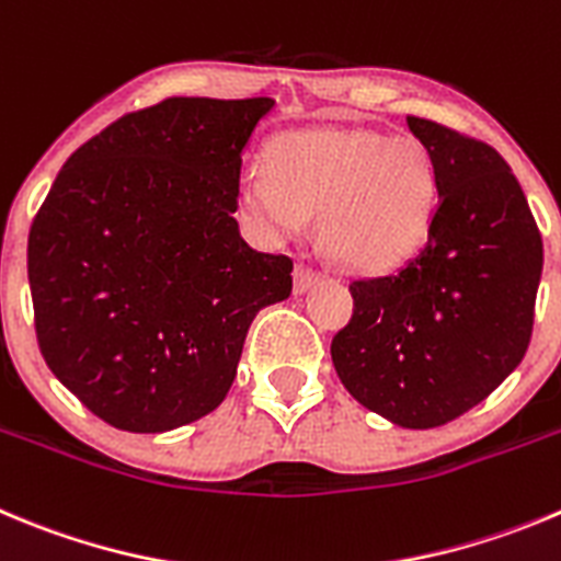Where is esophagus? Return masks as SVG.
Returning <instances> with one entry per match:
<instances>
[{"instance_id":"1","label":"esophagus","mask_w":561,"mask_h":561,"mask_svg":"<svg viewBox=\"0 0 561 561\" xmlns=\"http://www.w3.org/2000/svg\"><path fill=\"white\" fill-rule=\"evenodd\" d=\"M320 277H322L320 272L311 270V266L297 264L295 266V295H306V291L311 289V286L320 284Z\"/></svg>"}]
</instances>
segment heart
<instances>
[{"instance_id": "1", "label": "heart", "mask_w": 561, "mask_h": 561, "mask_svg": "<svg viewBox=\"0 0 561 561\" xmlns=\"http://www.w3.org/2000/svg\"><path fill=\"white\" fill-rule=\"evenodd\" d=\"M439 183L434 150L417 136L320 127L275 138L266 167L241 172L239 208L270 244L300 233L320 210L333 259L358 272H389L428 241Z\"/></svg>"}]
</instances>
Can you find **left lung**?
Segmentation results:
<instances>
[{
  "instance_id": "1",
  "label": "left lung",
  "mask_w": 561,
  "mask_h": 561,
  "mask_svg": "<svg viewBox=\"0 0 561 561\" xmlns=\"http://www.w3.org/2000/svg\"><path fill=\"white\" fill-rule=\"evenodd\" d=\"M439 163L428 241L394 275L351 286L331 342L344 389L400 428L461 417L515 373L531 342L542 236L520 183L490 144L409 116Z\"/></svg>"
}]
</instances>
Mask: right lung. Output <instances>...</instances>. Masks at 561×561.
<instances>
[{
  "label": "right lung",
  "instance_id": "1",
  "mask_svg": "<svg viewBox=\"0 0 561 561\" xmlns=\"http://www.w3.org/2000/svg\"><path fill=\"white\" fill-rule=\"evenodd\" d=\"M270 96H172L85 141L30 228L41 353L113 428L163 434L217 409L250 322L291 295V261L233 219L241 152Z\"/></svg>",
  "mask_w": 561,
  "mask_h": 561
}]
</instances>
